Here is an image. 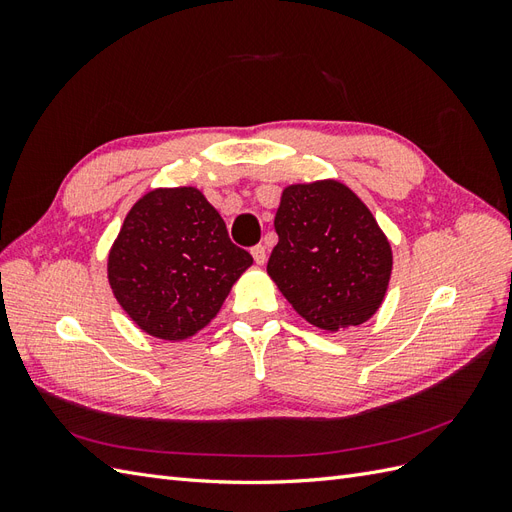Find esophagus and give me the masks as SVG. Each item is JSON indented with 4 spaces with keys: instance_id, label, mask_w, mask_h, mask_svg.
Listing matches in <instances>:
<instances>
[{
    "instance_id": "34e87169",
    "label": "esophagus",
    "mask_w": 512,
    "mask_h": 512,
    "mask_svg": "<svg viewBox=\"0 0 512 512\" xmlns=\"http://www.w3.org/2000/svg\"><path fill=\"white\" fill-rule=\"evenodd\" d=\"M252 256H254V260L258 262V265H265V260H267V247L262 245V243L254 245V247H252Z\"/></svg>"
}]
</instances>
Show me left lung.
Masks as SVG:
<instances>
[{
    "mask_svg": "<svg viewBox=\"0 0 512 512\" xmlns=\"http://www.w3.org/2000/svg\"><path fill=\"white\" fill-rule=\"evenodd\" d=\"M275 232L267 271L307 322L337 331L376 314L391 277V245L346 185H290Z\"/></svg>",
    "mask_w": 512,
    "mask_h": 512,
    "instance_id": "8db88e82",
    "label": "left lung"
}]
</instances>
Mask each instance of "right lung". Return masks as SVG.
I'll list each match as a JSON object with an SVG mask.
<instances>
[{
  "label": "right lung",
  "instance_id": "obj_1",
  "mask_svg": "<svg viewBox=\"0 0 512 512\" xmlns=\"http://www.w3.org/2000/svg\"><path fill=\"white\" fill-rule=\"evenodd\" d=\"M252 265L220 213L194 188L156 190L128 213L108 256V282L128 316L160 339H183L220 312Z\"/></svg>",
  "mask_w": 512,
  "mask_h": 512
}]
</instances>
